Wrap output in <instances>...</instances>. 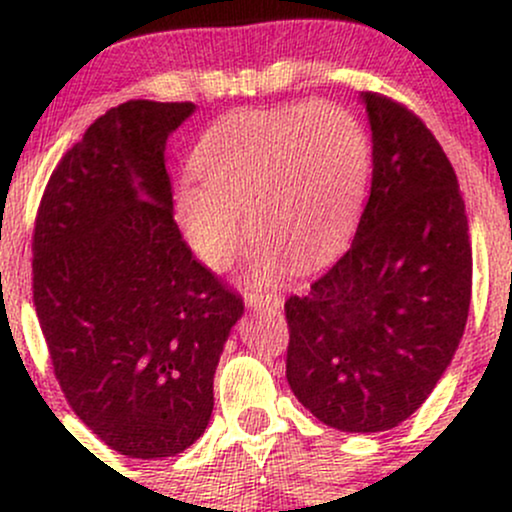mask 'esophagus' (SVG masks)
Instances as JSON below:
<instances>
[{
    "mask_svg": "<svg viewBox=\"0 0 512 512\" xmlns=\"http://www.w3.org/2000/svg\"><path fill=\"white\" fill-rule=\"evenodd\" d=\"M245 303L252 310H262V308H281L284 305V298L281 293H245Z\"/></svg>",
    "mask_w": 512,
    "mask_h": 512,
    "instance_id": "34e87169",
    "label": "esophagus"
}]
</instances>
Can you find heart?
Listing matches in <instances>:
<instances>
[{"label": "heart", "instance_id": "obj_1", "mask_svg": "<svg viewBox=\"0 0 512 512\" xmlns=\"http://www.w3.org/2000/svg\"><path fill=\"white\" fill-rule=\"evenodd\" d=\"M192 173L178 187L187 245L209 269H226L248 238L257 279L308 269L332 255L361 216L370 146L361 122L332 103L240 110L209 127L192 151Z\"/></svg>", "mask_w": 512, "mask_h": 512}]
</instances>
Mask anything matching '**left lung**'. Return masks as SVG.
Here are the masks:
<instances>
[{
	"mask_svg": "<svg viewBox=\"0 0 512 512\" xmlns=\"http://www.w3.org/2000/svg\"><path fill=\"white\" fill-rule=\"evenodd\" d=\"M373 132L370 197L351 248L286 301V378L315 419L390 431L443 378L472 298V243L448 156L411 110L361 93Z\"/></svg>",
	"mask_w": 512,
	"mask_h": 512,
	"instance_id": "1",
	"label": "left lung"
}]
</instances>
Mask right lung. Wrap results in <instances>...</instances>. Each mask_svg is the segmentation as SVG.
Returning a JSON list of instances; mask_svg holds the SVG:
<instances>
[{
    "instance_id": "add662e5",
    "label": "right lung",
    "mask_w": 512,
    "mask_h": 512,
    "mask_svg": "<svg viewBox=\"0 0 512 512\" xmlns=\"http://www.w3.org/2000/svg\"><path fill=\"white\" fill-rule=\"evenodd\" d=\"M192 113L195 103L110 108L64 154L35 219L33 303L55 378L105 445L139 460L202 436L243 315L173 219L163 154Z\"/></svg>"
}]
</instances>
